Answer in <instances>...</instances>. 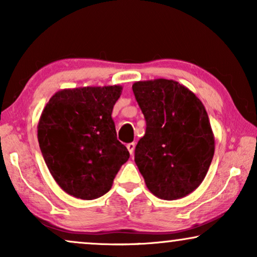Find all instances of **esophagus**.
<instances>
[{"label": "esophagus", "mask_w": 257, "mask_h": 257, "mask_svg": "<svg viewBox=\"0 0 257 257\" xmlns=\"http://www.w3.org/2000/svg\"><path fill=\"white\" fill-rule=\"evenodd\" d=\"M126 147H127V150H128V152H130V154H133V152H135V147H136V144L135 143H130V144H127V145H126Z\"/></svg>", "instance_id": "34e87169"}]
</instances>
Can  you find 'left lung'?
Instances as JSON below:
<instances>
[{
  "label": "left lung",
  "instance_id": "8db88e82",
  "mask_svg": "<svg viewBox=\"0 0 257 257\" xmlns=\"http://www.w3.org/2000/svg\"><path fill=\"white\" fill-rule=\"evenodd\" d=\"M132 90L146 120L135 161L147 188L163 200L191 194L205 179L215 150L205 106L172 79L140 80Z\"/></svg>",
  "mask_w": 257,
  "mask_h": 257
}]
</instances>
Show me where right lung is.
Masks as SVG:
<instances>
[{
  "label": "right lung",
  "mask_w": 257,
  "mask_h": 257,
  "mask_svg": "<svg viewBox=\"0 0 257 257\" xmlns=\"http://www.w3.org/2000/svg\"><path fill=\"white\" fill-rule=\"evenodd\" d=\"M121 90L120 85L64 89L45 105L37 126L40 149L52 178L69 195L100 198L128 160L111 115Z\"/></svg>",
  "instance_id": "1"
}]
</instances>
